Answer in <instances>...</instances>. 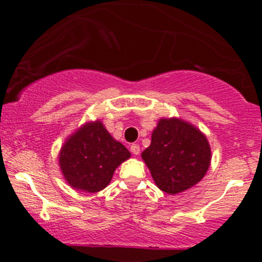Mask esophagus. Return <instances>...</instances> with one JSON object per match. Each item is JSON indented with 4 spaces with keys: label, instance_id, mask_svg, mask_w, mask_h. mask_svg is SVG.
<instances>
[{
    "label": "esophagus",
    "instance_id": "esophagus-1",
    "mask_svg": "<svg viewBox=\"0 0 262 262\" xmlns=\"http://www.w3.org/2000/svg\"><path fill=\"white\" fill-rule=\"evenodd\" d=\"M130 151L133 152L134 155H138L140 152V146L138 144H132L130 145Z\"/></svg>",
    "mask_w": 262,
    "mask_h": 262
}]
</instances>
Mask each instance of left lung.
Wrapping results in <instances>:
<instances>
[{
    "instance_id": "obj_1",
    "label": "left lung",
    "mask_w": 262,
    "mask_h": 262,
    "mask_svg": "<svg viewBox=\"0 0 262 262\" xmlns=\"http://www.w3.org/2000/svg\"><path fill=\"white\" fill-rule=\"evenodd\" d=\"M161 191L176 194L203 179L210 164L207 138L181 119H160L141 154Z\"/></svg>"
}]
</instances>
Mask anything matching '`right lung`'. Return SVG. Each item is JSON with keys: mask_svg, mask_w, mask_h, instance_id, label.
<instances>
[{"mask_svg": "<svg viewBox=\"0 0 262 262\" xmlns=\"http://www.w3.org/2000/svg\"><path fill=\"white\" fill-rule=\"evenodd\" d=\"M129 158V150L96 121L87 123L66 140L59 162L65 180L74 188L93 193L106 187L117 166Z\"/></svg>", "mask_w": 262, "mask_h": 262, "instance_id": "right-lung-1", "label": "right lung"}]
</instances>
